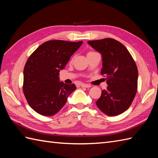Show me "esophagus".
Listing matches in <instances>:
<instances>
[{"mask_svg":"<svg viewBox=\"0 0 158 158\" xmlns=\"http://www.w3.org/2000/svg\"><path fill=\"white\" fill-rule=\"evenodd\" d=\"M81 86L82 87V88H90V87H91V85H89V84H85V83H81Z\"/></svg>","mask_w":158,"mask_h":158,"instance_id":"esophagus-1","label":"esophagus"}]
</instances>
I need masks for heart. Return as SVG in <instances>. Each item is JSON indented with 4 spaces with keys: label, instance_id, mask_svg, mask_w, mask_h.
Listing matches in <instances>:
<instances>
[{
    "label": "heart",
    "instance_id": "1",
    "mask_svg": "<svg viewBox=\"0 0 158 158\" xmlns=\"http://www.w3.org/2000/svg\"><path fill=\"white\" fill-rule=\"evenodd\" d=\"M94 53V52H88V54H90V53Z\"/></svg>",
    "mask_w": 158,
    "mask_h": 158
}]
</instances>
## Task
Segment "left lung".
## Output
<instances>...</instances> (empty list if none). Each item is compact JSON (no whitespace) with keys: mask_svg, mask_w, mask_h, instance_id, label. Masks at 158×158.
<instances>
[{"mask_svg":"<svg viewBox=\"0 0 158 158\" xmlns=\"http://www.w3.org/2000/svg\"><path fill=\"white\" fill-rule=\"evenodd\" d=\"M88 43L101 53V74L105 75L108 85L102 90L96 105L107 115H118L129 108L136 96L139 73L135 60L126 47L113 39Z\"/></svg>","mask_w":158,"mask_h":158,"instance_id":"obj_1","label":"left lung"}]
</instances>
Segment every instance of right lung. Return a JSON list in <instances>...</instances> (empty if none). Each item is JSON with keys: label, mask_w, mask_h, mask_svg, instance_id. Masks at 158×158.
Segmentation results:
<instances>
[{"label": "right lung", "mask_w": 158, "mask_h": 158, "mask_svg": "<svg viewBox=\"0 0 158 158\" xmlns=\"http://www.w3.org/2000/svg\"><path fill=\"white\" fill-rule=\"evenodd\" d=\"M83 41L52 40L43 43L29 57L23 69V91L28 105L40 115L52 116L60 111L75 84L60 81L59 73Z\"/></svg>", "instance_id": "right-lung-1"}]
</instances>
